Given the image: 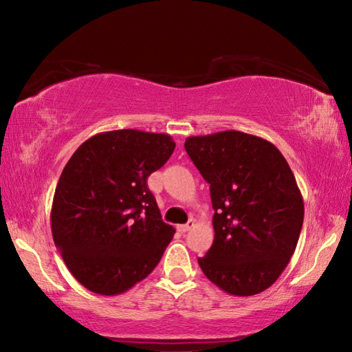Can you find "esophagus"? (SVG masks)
<instances>
[{
	"instance_id": "1",
	"label": "esophagus",
	"mask_w": 352,
	"mask_h": 352,
	"mask_svg": "<svg viewBox=\"0 0 352 352\" xmlns=\"http://www.w3.org/2000/svg\"><path fill=\"white\" fill-rule=\"evenodd\" d=\"M193 227V221H189L188 223H183V226H178V231H182V233H186V231H189Z\"/></svg>"
}]
</instances>
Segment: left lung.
<instances>
[{"instance_id":"left-lung-1","label":"left lung","mask_w":352,"mask_h":352,"mask_svg":"<svg viewBox=\"0 0 352 352\" xmlns=\"http://www.w3.org/2000/svg\"><path fill=\"white\" fill-rule=\"evenodd\" d=\"M184 148L210 184L214 241L198 263L221 290L251 296L271 287L294 256L304 201L271 142L228 130L190 136Z\"/></svg>"}]
</instances>
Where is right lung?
Wrapping results in <instances>:
<instances>
[{"label":"right lung","instance_id":"obj_1","mask_svg":"<svg viewBox=\"0 0 352 352\" xmlns=\"http://www.w3.org/2000/svg\"><path fill=\"white\" fill-rule=\"evenodd\" d=\"M169 134L113 130L87 139L58 178L51 233L66 267L94 294L119 295L154 271L175 228L146 178L174 153Z\"/></svg>","mask_w":352,"mask_h":352}]
</instances>
